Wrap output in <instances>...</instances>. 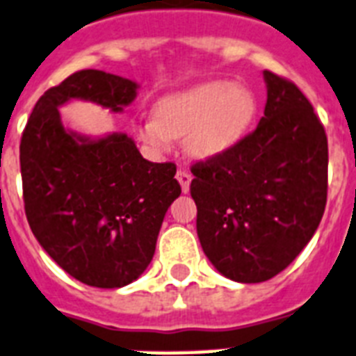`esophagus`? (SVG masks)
Returning a JSON list of instances; mask_svg holds the SVG:
<instances>
[{
	"mask_svg": "<svg viewBox=\"0 0 356 356\" xmlns=\"http://www.w3.org/2000/svg\"><path fill=\"white\" fill-rule=\"evenodd\" d=\"M175 177H177L179 184H181V190H183V193L190 192V183H192V175H190V173H188L186 170H179Z\"/></svg>",
	"mask_w": 356,
	"mask_h": 356,
	"instance_id": "34e87169",
	"label": "esophagus"
}]
</instances>
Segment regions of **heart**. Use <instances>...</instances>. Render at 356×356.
I'll list each match as a JSON object with an SVG mask.
<instances>
[{
  "label": "heart",
  "instance_id": "1",
  "mask_svg": "<svg viewBox=\"0 0 356 356\" xmlns=\"http://www.w3.org/2000/svg\"><path fill=\"white\" fill-rule=\"evenodd\" d=\"M255 113L257 99L250 88L211 81L161 99L154 118L141 119L136 132L155 155L166 154L175 139L186 137L195 159H217L243 141Z\"/></svg>",
  "mask_w": 356,
  "mask_h": 356
}]
</instances>
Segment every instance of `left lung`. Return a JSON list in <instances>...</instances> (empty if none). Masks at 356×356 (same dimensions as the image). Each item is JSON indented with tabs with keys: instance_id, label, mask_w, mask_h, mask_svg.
<instances>
[{
	"instance_id": "8db88e82",
	"label": "left lung",
	"mask_w": 356,
	"mask_h": 356,
	"mask_svg": "<svg viewBox=\"0 0 356 356\" xmlns=\"http://www.w3.org/2000/svg\"><path fill=\"white\" fill-rule=\"evenodd\" d=\"M264 118L228 154L197 163L190 193L197 235L215 270L264 282L315 235L327 199V137L312 103L264 70Z\"/></svg>"
}]
</instances>
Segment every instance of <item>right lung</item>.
<instances>
[{"instance_id":"add662e5","label":"right lung","mask_w":356,"mask_h":356,"mask_svg":"<svg viewBox=\"0 0 356 356\" xmlns=\"http://www.w3.org/2000/svg\"><path fill=\"white\" fill-rule=\"evenodd\" d=\"M137 88L108 72H76L41 95L21 137L32 234L59 268L94 288H122L141 277L181 186L173 163L143 159L122 132L83 136L63 124L59 108L81 99L118 113Z\"/></svg>"}]
</instances>
